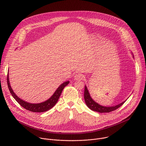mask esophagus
<instances>
[{"label": "esophagus", "mask_w": 146, "mask_h": 146, "mask_svg": "<svg viewBox=\"0 0 146 146\" xmlns=\"http://www.w3.org/2000/svg\"><path fill=\"white\" fill-rule=\"evenodd\" d=\"M83 77H84V76H83V74H82L80 73H77L76 74H75L74 76V78L75 80H82Z\"/></svg>", "instance_id": "34e87169"}]
</instances>
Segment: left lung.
Segmentation results:
<instances>
[{"label": "left lung", "instance_id": "1", "mask_svg": "<svg viewBox=\"0 0 146 146\" xmlns=\"http://www.w3.org/2000/svg\"><path fill=\"white\" fill-rule=\"evenodd\" d=\"M84 97V100H85L86 105L88 107V108H90L92 111L101 113H109L112 111H114V110L117 109L118 108H119L120 106H121L127 100H125V101L122 102V103H121L118 104V105H115V106H109V107L102 106L92 99V98L90 96V94L89 93V91H88V88L86 86H85Z\"/></svg>", "mask_w": 146, "mask_h": 146}]
</instances>
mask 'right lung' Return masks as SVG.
Returning <instances> with one entry per match:
<instances>
[{"instance_id":"right-lung-1","label":"right lung","mask_w":146,"mask_h":146,"mask_svg":"<svg viewBox=\"0 0 146 146\" xmlns=\"http://www.w3.org/2000/svg\"><path fill=\"white\" fill-rule=\"evenodd\" d=\"M7 85H8L9 91L11 95L13 96V97L15 99V100L24 109L35 113V112H38V113L44 112L51 109L52 108H53L55 105V104L57 103L60 96V94L62 92V90H63L65 87H66L69 83V81H65L62 83V84H60L59 86V87L56 89V90L54 93V94L48 100L40 103H31L25 102L23 99H20L14 92L10 84L9 73L7 77Z\"/></svg>"}]
</instances>
